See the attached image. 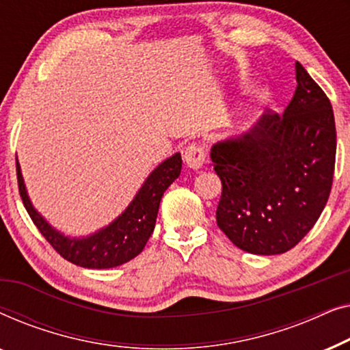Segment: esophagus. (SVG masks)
Returning <instances> with one entry per match:
<instances>
[{"instance_id": "34e87169", "label": "esophagus", "mask_w": 350, "mask_h": 350, "mask_svg": "<svg viewBox=\"0 0 350 350\" xmlns=\"http://www.w3.org/2000/svg\"><path fill=\"white\" fill-rule=\"evenodd\" d=\"M183 159H185L186 167H189V169H194V170L200 169V167L205 164L204 146L198 145V143H193V145H189L188 148H186Z\"/></svg>"}]
</instances>
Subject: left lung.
Returning <instances> with one entry per match:
<instances>
[{"instance_id":"8db88e82","label":"left lung","mask_w":350,"mask_h":350,"mask_svg":"<svg viewBox=\"0 0 350 350\" xmlns=\"http://www.w3.org/2000/svg\"><path fill=\"white\" fill-rule=\"evenodd\" d=\"M295 68L298 85L282 116L267 109L250 131L210 151L223 185L217 224L253 255L293 248L317 223L332 191V103L299 62Z\"/></svg>"}]
</instances>
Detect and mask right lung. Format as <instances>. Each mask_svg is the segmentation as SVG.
Instances as JSON below:
<instances>
[{
    "label": "right lung",
    "mask_w": 350,
    "mask_h": 350,
    "mask_svg": "<svg viewBox=\"0 0 350 350\" xmlns=\"http://www.w3.org/2000/svg\"><path fill=\"white\" fill-rule=\"evenodd\" d=\"M16 165L18 191L23 205L33 223L46 237V241L55 248V252L76 266L88 267V269H109L133 260L145 248L148 239L154 231L162 196L180 176L181 154L175 152L174 156L161 162L148 175L127 208L108 226L85 237L65 236L46 221V218L33 207L28 198L18 161Z\"/></svg>",
    "instance_id": "right-lung-1"
}]
</instances>
